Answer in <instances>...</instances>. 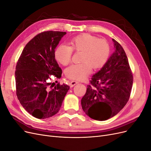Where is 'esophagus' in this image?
Returning <instances> with one entry per match:
<instances>
[{
	"label": "esophagus",
	"mask_w": 151,
	"mask_h": 151,
	"mask_svg": "<svg viewBox=\"0 0 151 151\" xmlns=\"http://www.w3.org/2000/svg\"><path fill=\"white\" fill-rule=\"evenodd\" d=\"M79 83L77 81H71L70 82V83H69V85H70V87H74L76 84H78Z\"/></svg>",
	"instance_id": "obj_1"
}]
</instances>
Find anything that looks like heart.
Instances as JSON below:
<instances>
[{
    "label": "heart",
    "instance_id": "heart-1",
    "mask_svg": "<svg viewBox=\"0 0 151 151\" xmlns=\"http://www.w3.org/2000/svg\"><path fill=\"white\" fill-rule=\"evenodd\" d=\"M70 47L60 45L55 52L56 60L62 65H67L71 62L73 50L83 52L80 63L73 64L65 70L67 77L73 80L83 81L91 72V68L98 69L106 63L109 57V46L103 39H98L89 34H83L72 39Z\"/></svg>",
    "mask_w": 151,
    "mask_h": 151
}]
</instances>
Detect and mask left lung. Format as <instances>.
Returning a JSON list of instances; mask_svg holds the SVG:
<instances>
[{
    "label": "left lung",
    "instance_id": "8db88e82",
    "mask_svg": "<svg viewBox=\"0 0 151 151\" xmlns=\"http://www.w3.org/2000/svg\"><path fill=\"white\" fill-rule=\"evenodd\" d=\"M115 52L106 63L92 76L91 85L81 99L83 111L92 119L106 120L119 113L130 98L133 84L127 55L112 39Z\"/></svg>",
    "mask_w": 151,
    "mask_h": 151
}]
</instances>
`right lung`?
Segmentation results:
<instances>
[{
	"label": "right lung",
	"instance_id": "add662e5",
	"mask_svg": "<svg viewBox=\"0 0 151 151\" xmlns=\"http://www.w3.org/2000/svg\"><path fill=\"white\" fill-rule=\"evenodd\" d=\"M65 35L66 32L53 31L37 35L26 44L17 63V98L26 111L39 119L57 114L70 89L64 84L54 86L48 81L52 75L57 79L62 76L55 50Z\"/></svg>",
	"mask_w": 151,
	"mask_h": 151
}]
</instances>
